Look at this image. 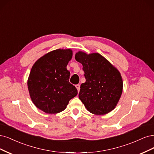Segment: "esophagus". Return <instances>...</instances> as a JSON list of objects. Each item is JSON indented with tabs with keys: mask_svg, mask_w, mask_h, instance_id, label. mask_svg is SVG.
<instances>
[{
	"mask_svg": "<svg viewBox=\"0 0 154 154\" xmlns=\"http://www.w3.org/2000/svg\"><path fill=\"white\" fill-rule=\"evenodd\" d=\"M75 87L77 89L78 91H80V85H79V84H77V85H75Z\"/></svg>",
	"mask_w": 154,
	"mask_h": 154,
	"instance_id": "1",
	"label": "esophagus"
}]
</instances>
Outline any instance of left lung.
Wrapping results in <instances>:
<instances>
[{
	"instance_id": "left-lung-1",
	"label": "left lung",
	"mask_w": 154,
	"mask_h": 154,
	"mask_svg": "<svg viewBox=\"0 0 154 154\" xmlns=\"http://www.w3.org/2000/svg\"><path fill=\"white\" fill-rule=\"evenodd\" d=\"M75 58L82 64L86 78L81 85L79 99L93 115H103L112 111L123 91L120 72L98 53L78 51Z\"/></svg>"
}]
</instances>
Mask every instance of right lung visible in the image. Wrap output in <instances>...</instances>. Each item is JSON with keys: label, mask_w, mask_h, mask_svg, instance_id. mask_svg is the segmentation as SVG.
Returning a JSON list of instances; mask_svg holds the SVG:
<instances>
[{"label": "right lung", "mask_w": 154, "mask_h": 154, "mask_svg": "<svg viewBox=\"0 0 154 154\" xmlns=\"http://www.w3.org/2000/svg\"><path fill=\"white\" fill-rule=\"evenodd\" d=\"M73 56L70 48H59L45 54L34 63L27 79V88L32 103L47 114L65 109L77 95L76 88L69 82L66 66Z\"/></svg>", "instance_id": "right-lung-1"}]
</instances>
